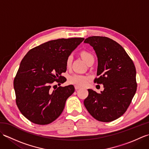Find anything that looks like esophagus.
Segmentation results:
<instances>
[{
  "label": "esophagus",
  "mask_w": 149,
  "mask_h": 149,
  "mask_svg": "<svg viewBox=\"0 0 149 149\" xmlns=\"http://www.w3.org/2000/svg\"><path fill=\"white\" fill-rule=\"evenodd\" d=\"M74 87H75V90H77L80 89V88H81V87H80V86H77V85H75V86Z\"/></svg>",
  "instance_id": "obj_1"
}]
</instances>
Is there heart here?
<instances>
[{
    "instance_id": "heart-1",
    "label": "heart",
    "mask_w": 149,
    "mask_h": 149,
    "mask_svg": "<svg viewBox=\"0 0 149 149\" xmlns=\"http://www.w3.org/2000/svg\"><path fill=\"white\" fill-rule=\"evenodd\" d=\"M81 56L83 58L86 63H89L91 60L94 59V57L92 54L90 52L87 51V50H83L81 52ZM73 56L72 54H70L68 56L66 59V66L67 68H69L71 66ZM88 81V77L84 75H82L79 74H74L71 75L68 77V82L71 84L79 85V86H84V85L87 83Z\"/></svg>"
}]
</instances>
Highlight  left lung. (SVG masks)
<instances>
[{"mask_svg":"<svg viewBox=\"0 0 149 149\" xmlns=\"http://www.w3.org/2000/svg\"><path fill=\"white\" fill-rule=\"evenodd\" d=\"M84 42L93 47L98 58L94 83L104 88L100 93L88 89L84 104L94 118L112 122L127 111L136 91L135 66L124 49L109 38L90 36Z\"/></svg>","mask_w":149,"mask_h":149,"instance_id":"obj_1","label":"left lung"}]
</instances>
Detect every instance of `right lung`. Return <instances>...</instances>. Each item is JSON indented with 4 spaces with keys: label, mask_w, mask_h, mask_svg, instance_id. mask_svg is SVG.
<instances>
[{
    "label": "right lung",
    "mask_w": 149,
    "mask_h": 149,
    "mask_svg": "<svg viewBox=\"0 0 149 149\" xmlns=\"http://www.w3.org/2000/svg\"><path fill=\"white\" fill-rule=\"evenodd\" d=\"M84 40L72 38L49 41L31 49L22 59L13 82L16 103L31 122L49 124L63 112L74 86L57 87L52 84L66 81L61 74L66 70V58Z\"/></svg>",
    "instance_id": "obj_1"
}]
</instances>
